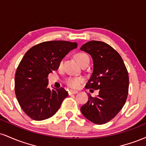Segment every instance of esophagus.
Masks as SVG:
<instances>
[{
	"label": "esophagus",
	"instance_id": "esophagus-1",
	"mask_svg": "<svg viewBox=\"0 0 146 146\" xmlns=\"http://www.w3.org/2000/svg\"><path fill=\"white\" fill-rule=\"evenodd\" d=\"M78 92L76 91V90H71L68 91V94L69 95H72V94H77Z\"/></svg>",
	"mask_w": 146,
	"mask_h": 146
}]
</instances>
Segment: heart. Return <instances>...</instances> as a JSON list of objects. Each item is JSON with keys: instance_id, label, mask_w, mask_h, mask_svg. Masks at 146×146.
<instances>
[{"instance_id": "1", "label": "heart", "mask_w": 146, "mask_h": 146, "mask_svg": "<svg viewBox=\"0 0 146 146\" xmlns=\"http://www.w3.org/2000/svg\"><path fill=\"white\" fill-rule=\"evenodd\" d=\"M76 59L78 60V63L80 65H82L83 64L86 62H89V58L88 55L84 53H79L76 55ZM62 64V61L60 62V66ZM84 80L81 78H70L66 80V84L68 86L73 88H78L80 86L81 84L83 82Z\"/></svg>"}]
</instances>
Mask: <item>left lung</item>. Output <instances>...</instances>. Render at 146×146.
I'll list each match as a JSON object with an SVG mask.
<instances>
[{
    "label": "left lung",
    "instance_id": "8db88e82",
    "mask_svg": "<svg viewBox=\"0 0 146 146\" xmlns=\"http://www.w3.org/2000/svg\"><path fill=\"white\" fill-rule=\"evenodd\" d=\"M80 50L93 61V71L86 88L99 90L95 98L88 94V102L80 108L87 119L104 124L113 119L124 106L128 93L129 78L121 57L113 47L101 41L85 43Z\"/></svg>",
    "mask_w": 146,
    "mask_h": 146
}]
</instances>
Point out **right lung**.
<instances>
[{
    "label": "right lung",
    "mask_w": 146,
    "mask_h": 146,
    "mask_svg": "<svg viewBox=\"0 0 146 146\" xmlns=\"http://www.w3.org/2000/svg\"><path fill=\"white\" fill-rule=\"evenodd\" d=\"M77 42H44L35 45L23 56L15 75V93L23 111L41 121L55 115L68 93L63 88L48 87V73L58 69L60 62Z\"/></svg>",
    "instance_id": "obj_1"
}]
</instances>
